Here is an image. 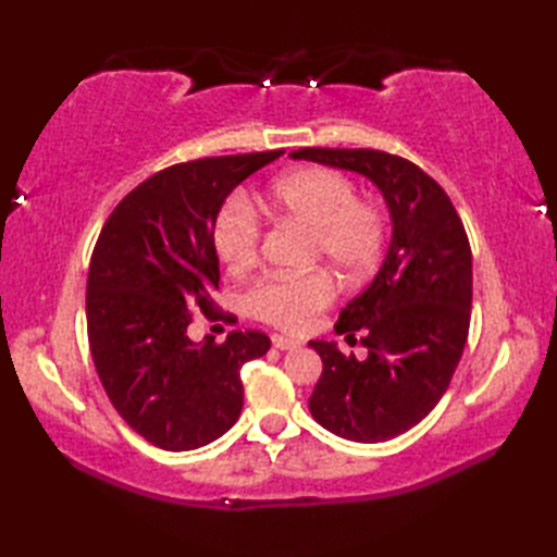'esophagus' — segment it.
I'll list each match as a JSON object with an SVG mask.
<instances>
[{"label":"esophagus","instance_id":"obj_1","mask_svg":"<svg viewBox=\"0 0 557 557\" xmlns=\"http://www.w3.org/2000/svg\"><path fill=\"white\" fill-rule=\"evenodd\" d=\"M301 345L299 339H292V337H285V335H272V347L275 349H297Z\"/></svg>","mask_w":557,"mask_h":557}]
</instances>
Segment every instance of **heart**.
Returning a JSON list of instances; mask_svg holds the SVG:
<instances>
[{
  "label": "heart",
  "mask_w": 557,
  "mask_h": 557,
  "mask_svg": "<svg viewBox=\"0 0 557 557\" xmlns=\"http://www.w3.org/2000/svg\"><path fill=\"white\" fill-rule=\"evenodd\" d=\"M263 210L277 222L309 227V263L333 265L345 280H361L377 265L387 242V215L373 200L357 198V184L330 168H309L270 184ZM260 222L253 206L239 194L220 206L212 222V244L224 265L242 270L260 253ZM337 299V287L325 270L299 277L270 275L246 292V309L289 333H301L318 313Z\"/></svg>",
  "instance_id": "heart-1"
}]
</instances>
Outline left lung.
Returning <instances> with one entry per match:
<instances>
[{"mask_svg":"<svg viewBox=\"0 0 557 557\" xmlns=\"http://www.w3.org/2000/svg\"><path fill=\"white\" fill-rule=\"evenodd\" d=\"M297 160L351 170L381 188L393 242L373 282L342 309L335 330L369 349L359 361L333 342L321 354L309 409L354 443H383L413 429L441 401L467 345L471 246L453 200L417 164L373 148H299Z\"/></svg>","mask_w":557,"mask_h":557,"instance_id":"8db88e82","label":"left lung"}]
</instances>
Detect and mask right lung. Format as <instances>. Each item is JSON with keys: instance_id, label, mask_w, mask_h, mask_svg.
<instances>
[{"instance_id": "obj_1", "label": "right lung", "mask_w": 557, "mask_h": 557, "mask_svg": "<svg viewBox=\"0 0 557 557\" xmlns=\"http://www.w3.org/2000/svg\"><path fill=\"white\" fill-rule=\"evenodd\" d=\"M285 150L180 162L148 176L102 224L86 292L88 345L116 413L156 447H203L236 423L239 371L270 339L234 330L224 342L188 337L194 311L218 321L220 263L212 222L248 174Z\"/></svg>"}]
</instances>
